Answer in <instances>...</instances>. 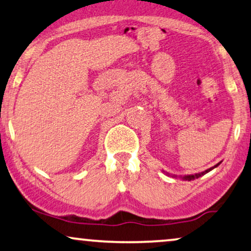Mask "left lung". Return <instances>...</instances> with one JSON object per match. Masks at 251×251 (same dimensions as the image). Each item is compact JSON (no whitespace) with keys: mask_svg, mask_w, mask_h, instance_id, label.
I'll return each mask as SVG.
<instances>
[{"mask_svg":"<svg viewBox=\"0 0 251 251\" xmlns=\"http://www.w3.org/2000/svg\"><path fill=\"white\" fill-rule=\"evenodd\" d=\"M218 164H219V163H218ZM218 164H216V166H215L214 168L217 167ZM210 170H211V168H210V169H207V170H205V171H203V173H200V174H195V175H187V176H180V178H183L184 180H193V179H195V178H199V177L203 176L204 174H207L208 171H210ZM167 174H168V173H167ZM168 175H169V174H168ZM169 176H170V175H169ZM174 177H177V176H175V175H174Z\"/></svg>","mask_w":251,"mask_h":251,"instance_id":"1","label":"left lung"}]
</instances>
